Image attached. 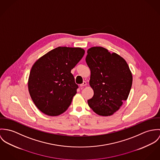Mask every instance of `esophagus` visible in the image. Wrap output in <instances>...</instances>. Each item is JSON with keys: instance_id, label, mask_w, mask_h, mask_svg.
<instances>
[{"instance_id": "1", "label": "esophagus", "mask_w": 160, "mask_h": 160, "mask_svg": "<svg viewBox=\"0 0 160 160\" xmlns=\"http://www.w3.org/2000/svg\"><path fill=\"white\" fill-rule=\"evenodd\" d=\"M87 85V82H83L82 84L80 85V87H85Z\"/></svg>"}]
</instances>
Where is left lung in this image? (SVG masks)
<instances>
[{"mask_svg":"<svg viewBox=\"0 0 160 160\" xmlns=\"http://www.w3.org/2000/svg\"><path fill=\"white\" fill-rule=\"evenodd\" d=\"M87 53L89 85L94 91L88 104L98 115L110 116L127 100L132 87V73L122 56L105 48L91 47Z\"/></svg>","mask_w":160,"mask_h":160,"instance_id":"obj_1","label":"left lung"}]
</instances>
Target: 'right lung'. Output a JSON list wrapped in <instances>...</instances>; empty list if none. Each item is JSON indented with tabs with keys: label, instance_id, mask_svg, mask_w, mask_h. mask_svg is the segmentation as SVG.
<instances>
[{
	"label": "right lung",
	"instance_id": "obj_1",
	"mask_svg": "<svg viewBox=\"0 0 160 160\" xmlns=\"http://www.w3.org/2000/svg\"><path fill=\"white\" fill-rule=\"evenodd\" d=\"M84 54L82 48L59 47L33 64L28 89L34 103L42 112L58 116L68 108L78 87L71 72Z\"/></svg>",
	"mask_w": 160,
	"mask_h": 160
}]
</instances>
